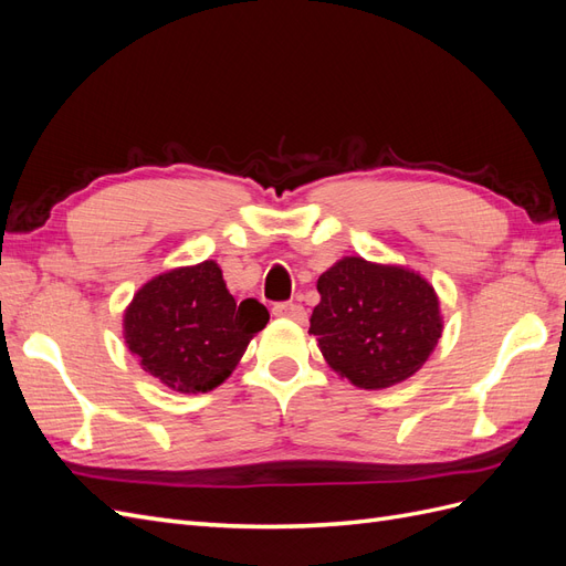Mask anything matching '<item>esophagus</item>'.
Listing matches in <instances>:
<instances>
[{
  "label": "esophagus",
  "instance_id": "1",
  "mask_svg": "<svg viewBox=\"0 0 566 566\" xmlns=\"http://www.w3.org/2000/svg\"><path fill=\"white\" fill-rule=\"evenodd\" d=\"M273 316L290 318V321H297V323L306 321L304 306L297 304V302H279V304H273Z\"/></svg>",
  "mask_w": 566,
  "mask_h": 566
}]
</instances>
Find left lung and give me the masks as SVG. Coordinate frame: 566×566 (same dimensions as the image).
<instances>
[{
    "label": "left lung",
    "mask_w": 566,
    "mask_h": 566,
    "mask_svg": "<svg viewBox=\"0 0 566 566\" xmlns=\"http://www.w3.org/2000/svg\"><path fill=\"white\" fill-rule=\"evenodd\" d=\"M312 314L325 361L361 389L410 378L441 337L439 300L418 273L345 256L318 279Z\"/></svg>",
    "instance_id": "8db88e82"
}]
</instances>
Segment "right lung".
I'll return each instance as SVG.
<instances>
[{
	"mask_svg": "<svg viewBox=\"0 0 566 566\" xmlns=\"http://www.w3.org/2000/svg\"><path fill=\"white\" fill-rule=\"evenodd\" d=\"M266 323L264 304H235L221 269L202 262L148 281L125 314V339L146 373L175 391L198 394L229 378Z\"/></svg>",
	"mask_w": 566,
	"mask_h": 566,
	"instance_id": "add662e5",
	"label": "right lung"
}]
</instances>
